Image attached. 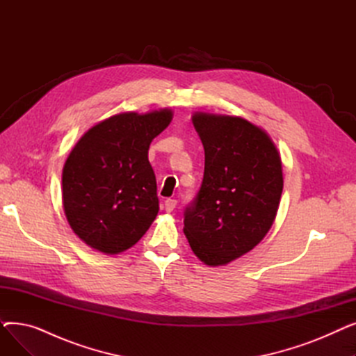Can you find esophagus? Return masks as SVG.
<instances>
[{"label": "esophagus", "mask_w": 356, "mask_h": 356, "mask_svg": "<svg viewBox=\"0 0 356 356\" xmlns=\"http://www.w3.org/2000/svg\"><path fill=\"white\" fill-rule=\"evenodd\" d=\"M176 204H177V200H176V199H167V200L164 202L165 212H172V211L176 208Z\"/></svg>", "instance_id": "34e87169"}]
</instances>
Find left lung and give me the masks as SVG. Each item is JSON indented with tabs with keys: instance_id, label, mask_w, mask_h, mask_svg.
<instances>
[{
	"instance_id": "left-lung-1",
	"label": "left lung",
	"mask_w": 356,
	"mask_h": 356,
	"mask_svg": "<svg viewBox=\"0 0 356 356\" xmlns=\"http://www.w3.org/2000/svg\"><path fill=\"white\" fill-rule=\"evenodd\" d=\"M192 122L204 173L183 231L204 264L225 266L270 231L283 192L282 159L266 131L244 118L196 112Z\"/></svg>"
}]
</instances>
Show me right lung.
<instances>
[{"instance_id": "1", "label": "right lung", "mask_w": 356, "mask_h": 356, "mask_svg": "<svg viewBox=\"0 0 356 356\" xmlns=\"http://www.w3.org/2000/svg\"><path fill=\"white\" fill-rule=\"evenodd\" d=\"M172 118L167 108L122 112L89 128L73 147L62 173L63 209L90 248L120 254L156 219L157 183L148 148Z\"/></svg>"}]
</instances>
